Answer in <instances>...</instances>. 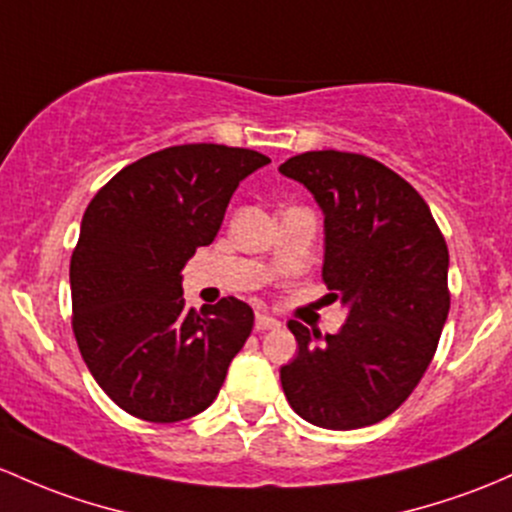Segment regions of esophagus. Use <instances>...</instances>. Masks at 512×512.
Instances as JSON below:
<instances>
[{
    "instance_id": "1",
    "label": "esophagus",
    "mask_w": 512,
    "mask_h": 512,
    "mask_svg": "<svg viewBox=\"0 0 512 512\" xmlns=\"http://www.w3.org/2000/svg\"><path fill=\"white\" fill-rule=\"evenodd\" d=\"M256 332H263V329H278L280 322L276 317H271L268 312H256Z\"/></svg>"
}]
</instances>
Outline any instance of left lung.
Wrapping results in <instances>:
<instances>
[{"instance_id": "1", "label": "left lung", "mask_w": 512, "mask_h": 512, "mask_svg": "<svg viewBox=\"0 0 512 512\" xmlns=\"http://www.w3.org/2000/svg\"><path fill=\"white\" fill-rule=\"evenodd\" d=\"M280 173L324 212L322 280L349 305L337 334L290 320L298 356L280 368L302 420L359 430L395 412L425 376L449 315V251L408 180L361 153L307 151Z\"/></svg>"}]
</instances>
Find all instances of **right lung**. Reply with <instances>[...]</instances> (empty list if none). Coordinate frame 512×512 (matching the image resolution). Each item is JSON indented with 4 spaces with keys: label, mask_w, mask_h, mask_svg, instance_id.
Listing matches in <instances>:
<instances>
[{
    "label": "right lung",
    "mask_w": 512,
    "mask_h": 512,
    "mask_svg": "<svg viewBox=\"0 0 512 512\" xmlns=\"http://www.w3.org/2000/svg\"><path fill=\"white\" fill-rule=\"evenodd\" d=\"M266 163L251 148L170 146L119 170L87 205L70 258L73 332L129 415L166 425L217 398L254 310L222 298L195 312L180 271L214 241L236 185Z\"/></svg>",
    "instance_id": "right-lung-1"
}]
</instances>
